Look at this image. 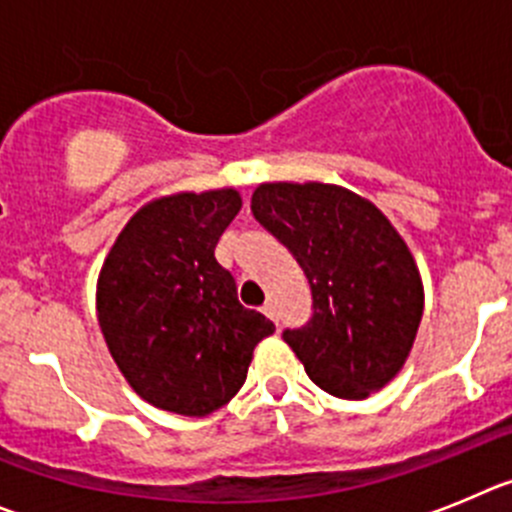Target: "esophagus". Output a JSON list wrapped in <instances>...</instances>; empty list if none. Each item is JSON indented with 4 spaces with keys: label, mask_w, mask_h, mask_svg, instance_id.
<instances>
[{
    "label": "esophagus",
    "mask_w": 512,
    "mask_h": 512,
    "mask_svg": "<svg viewBox=\"0 0 512 512\" xmlns=\"http://www.w3.org/2000/svg\"><path fill=\"white\" fill-rule=\"evenodd\" d=\"M262 313H265L267 319H273L275 324H278V306H275L273 301H267L265 306H262Z\"/></svg>",
    "instance_id": "obj_1"
}]
</instances>
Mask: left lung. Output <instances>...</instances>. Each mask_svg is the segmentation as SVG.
<instances>
[{
	"instance_id": "left-lung-1",
	"label": "left lung",
	"mask_w": 512,
	"mask_h": 512,
	"mask_svg": "<svg viewBox=\"0 0 512 512\" xmlns=\"http://www.w3.org/2000/svg\"><path fill=\"white\" fill-rule=\"evenodd\" d=\"M252 214L311 285V319L283 331L308 377L349 400L393 380L421 324L423 285L382 211L339 186L262 183Z\"/></svg>"
}]
</instances>
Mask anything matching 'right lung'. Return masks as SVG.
I'll list each match as a JSON object with an SVG mask.
<instances>
[{
    "mask_svg": "<svg viewBox=\"0 0 512 512\" xmlns=\"http://www.w3.org/2000/svg\"><path fill=\"white\" fill-rule=\"evenodd\" d=\"M242 199L178 193L137 211L101 267L96 311L135 393L178 416H209L245 385L252 349L275 331L239 303L214 250Z\"/></svg>",
    "mask_w": 512,
    "mask_h": 512,
    "instance_id": "obj_1",
    "label": "right lung"
}]
</instances>
